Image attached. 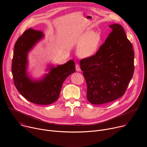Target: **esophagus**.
<instances>
[{
    "label": "esophagus",
    "instance_id": "1",
    "mask_svg": "<svg viewBox=\"0 0 147 147\" xmlns=\"http://www.w3.org/2000/svg\"><path fill=\"white\" fill-rule=\"evenodd\" d=\"M76 69L77 71H80L81 70L80 66V65L78 64H76Z\"/></svg>",
    "mask_w": 147,
    "mask_h": 147
}]
</instances>
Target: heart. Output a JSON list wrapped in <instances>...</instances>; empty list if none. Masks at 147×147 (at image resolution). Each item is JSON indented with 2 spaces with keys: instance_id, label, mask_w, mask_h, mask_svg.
I'll return each instance as SVG.
<instances>
[{
  "instance_id": "obj_1",
  "label": "heart",
  "mask_w": 147,
  "mask_h": 147,
  "mask_svg": "<svg viewBox=\"0 0 147 147\" xmlns=\"http://www.w3.org/2000/svg\"><path fill=\"white\" fill-rule=\"evenodd\" d=\"M101 42L100 35L98 32L88 31L84 33L76 40L79 47L78 54L82 57H88L94 55L97 52Z\"/></svg>"
}]
</instances>
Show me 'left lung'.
Here are the masks:
<instances>
[{
    "mask_svg": "<svg viewBox=\"0 0 147 147\" xmlns=\"http://www.w3.org/2000/svg\"><path fill=\"white\" fill-rule=\"evenodd\" d=\"M112 31L96 53L80 60L87 86V98L94 105L113 101L123 95L133 77L134 51L121 26Z\"/></svg>",
    "mask_w": 147,
    "mask_h": 147,
    "instance_id": "left-lung-1",
    "label": "left lung"
}]
</instances>
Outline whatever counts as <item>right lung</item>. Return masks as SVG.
Instances as JSON below:
<instances>
[{
  "label": "right lung",
  "mask_w": 147,
  "mask_h": 147,
  "mask_svg": "<svg viewBox=\"0 0 147 147\" xmlns=\"http://www.w3.org/2000/svg\"><path fill=\"white\" fill-rule=\"evenodd\" d=\"M44 36L40 31L30 28L21 35L14 45L11 71L14 85L23 97L38 105H49L59 98L66 78L76 71L75 63L70 60L56 67L52 66L50 72L42 80L33 81L26 72L27 53Z\"/></svg>",
  "instance_id": "right-lung-1"
}]
</instances>
